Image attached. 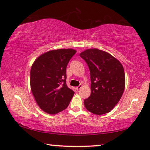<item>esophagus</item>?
Here are the masks:
<instances>
[{"instance_id": "34e87169", "label": "esophagus", "mask_w": 150, "mask_h": 150, "mask_svg": "<svg viewBox=\"0 0 150 150\" xmlns=\"http://www.w3.org/2000/svg\"><path fill=\"white\" fill-rule=\"evenodd\" d=\"M83 87V85H79V86H77V87H76V89H77V90H79L81 89V88Z\"/></svg>"}]
</instances>
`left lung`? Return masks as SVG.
Instances as JSON below:
<instances>
[{
	"instance_id": "8db88e82",
	"label": "left lung",
	"mask_w": 150,
	"mask_h": 150,
	"mask_svg": "<svg viewBox=\"0 0 150 150\" xmlns=\"http://www.w3.org/2000/svg\"><path fill=\"white\" fill-rule=\"evenodd\" d=\"M89 67L91 93L84 100L85 108L96 115L109 113L123 93L125 77L120 61L106 51L88 49L79 54Z\"/></svg>"
}]
</instances>
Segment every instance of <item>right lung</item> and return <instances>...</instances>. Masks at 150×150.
Masks as SVG:
<instances>
[{"label": "right lung", "mask_w": 150, "mask_h": 150, "mask_svg": "<svg viewBox=\"0 0 150 150\" xmlns=\"http://www.w3.org/2000/svg\"><path fill=\"white\" fill-rule=\"evenodd\" d=\"M72 49L51 50L35 59L30 70V90L37 105L49 114L67 108L74 91L66 85V68L76 53Z\"/></svg>", "instance_id": "obj_1"}]
</instances>
